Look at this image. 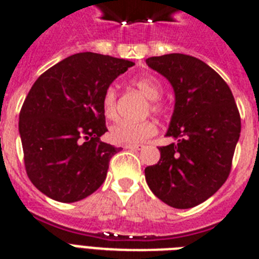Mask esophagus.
Returning a JSON list of instances; mask_svg holds the SVG:
<instances>
[{
    "instance_id": "obj_1",
    "label": "esophagus",
    "mask_w": 259,
    "mask_h": 259,
    "mask_svg": "<svg viewBox=\"0 0 259 259\" xmlns=\"http://www.w3.org/2000/svg\"><path fill=\"white\" fill-rule=\"evenodd\" d=\"M124 148L130 150H143L145 148V145H141V144H139V145H125Z\"/></svg>"
}]
</instances>
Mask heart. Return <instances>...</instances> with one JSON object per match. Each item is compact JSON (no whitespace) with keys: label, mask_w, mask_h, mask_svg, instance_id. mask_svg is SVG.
I'll return each mask as SVG.
<instances>
[{"label":"heart","mask_w":259,"mask_h":259,"mask_svg":"<svg viewBox=\"0 0 259 259\" xmlns=\"http://www.w3.org/2000/svg\"><path fill=\"white\" fill-rule=\"evenodd\" d=\"M132 84L140 89L141 92L152 101L153 113H162V105L157 101L162 95V85L159 80L152 74H143L132 79ZM102 110L107 119L116 118V89L107 87L102 96ZM157 134V125L153 120L144 122H130L120 120L110 128V139L120 145H137L146 141L149 137Z\"/></svg>","instance_id":"1"}]
</instances>
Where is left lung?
I'll use <instances>...</instances> for the list:
<instances>
[{"label": "left lung", "mask_w": 259, "mask_h": 259, "mask_svg": "<svg viewBox=\"0 0 259 259\" xmlns=\"http://www.w3.org/2000/svg\"><path fill=\"white\" fill-rule=\"evenodd\" d=\"M146 65L170 81L175 106L161 159L145 168L150 191L175 209L197 206L227 180L241 120L230 87L201 59L172 53Z\"/></svg>", "instance_id": "8db88e82"}]
</instances>
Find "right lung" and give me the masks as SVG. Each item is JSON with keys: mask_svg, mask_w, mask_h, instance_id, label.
I'll use <instances>...</instances> for the list:
<instances>
[{"mask_svg": "<svg viewBox=\"0 0 259 259\" xmlns=\"http://www.w3.org/2000/svg\"><path fill=\"white\" fill-rule=\"evenodd\" d=\"M135 63L77 53L38 76L19 114L24 164L32 184L59 202H76L106 179L110 158L122 150L102 143L107 131L102 96Z\"/></svg>", "mask_w": 259, "mask_h": 259, "instance_id": "add662e5", "label": "right lung"}]
</instances>
